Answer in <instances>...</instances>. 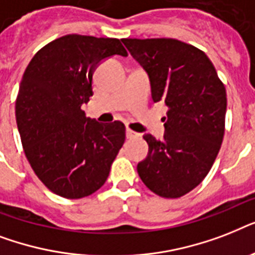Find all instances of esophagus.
Wrapping results in <instances>:
<instances>
[{
  "instance_id": "34e87169",
  "label": "esophagus",
  "mask_w": 255,
  "mask_h": 255,
  "mask_svg": "<svg viewBox=\"0 0 255 255\" xmlns=\"http://www.w3.org/2000/svg\"><path fill=\"white\" fill-rule=\"evenodd\" d=\"M126 136H127V139H136V137H139V133H136L135 131H132L129 128L126 129Z\"/></svg>"
}]
</instances>
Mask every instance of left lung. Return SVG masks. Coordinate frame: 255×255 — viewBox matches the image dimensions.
<instances>
[{
  "label": "left lung",
  "mask_w": 255,
  "mask_h": 255,
  "mask_svg": "<svg viewBox=\"0 0 255 255\" xmlns=\"http://www.w3.org/2000/svg\"><path fill=\"white\" fill-rule=\"evenodd\" d=\"M123 43L147 71L153 102L168 106L164 140L143 136L149 149L137 173L160 197H181L205 178L221 148L225 86L206 54L185 42L126 38Z\"/></svg>",
  "instance_id": "left-lung-1"
}]
</instances>
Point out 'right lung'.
Here are the masks:
<instances>
[{
    "instance_id": "add662e5",
    "label": "right lung",
    "mask_w": 255,
    "mask_h": 255,
    "mask_svg": "<svg viewBox=\"0 0 255 255\" xmlns=\"http://www.w3.org/2000/svg\"><path fill=\"white\" fill-rule=\"evenodd\" d=\"M112 55H128L116 38L69 34L43 46L22 77L15 100L22 147L38 178L61 197L96 192L123 147L122 122L98 123L82 110L94 94V71Z\"/></svg>"
}]
</instances>
